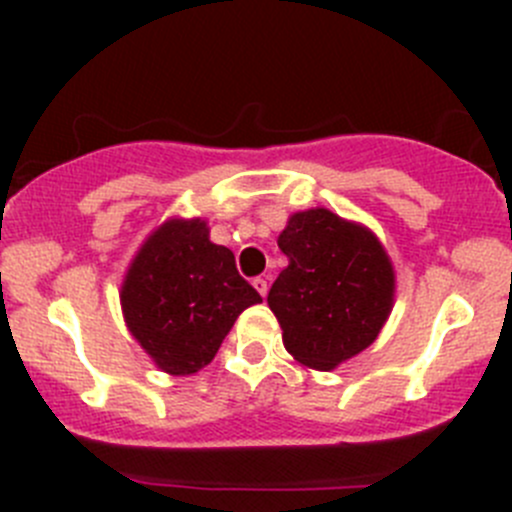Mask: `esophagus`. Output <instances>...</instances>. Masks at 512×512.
I'll return each mask as SVG.
<instances>
[{"label": "esophagus", "mask_w": 512, "mask_h": 512, "mask_svg": "<svg viewBox=\"0 0 512 512\" xmlns=\"http://www.w3.org/2000/svg\"><path fill=\"white\" fill-rule=\"evenodd\" d=\"M252 285H255V289L262 294V297H267V289H270V285H267L265 277H255V280H252Z\"/></svg>", "instance_id": "1"}]
</instances>
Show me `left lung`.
<instances>
[{
  "label": "left lung",
  "mask_w": 512,
  "mask_h": 512,
  "mask_svg": "<svg viewBox=\"0 0 512 512\" xmlns=\"http://www.w3.org/2000/svg\"><path fill=\"white\" fill-rule=\"evenodd\" d=\"M289 265L267 294L282 342L299 364L334 369L364 352L394 302V267L366 227L329 210L289 218L280 240Z\"/></svg>",
  "instance_id": "1"
}]
</instances>
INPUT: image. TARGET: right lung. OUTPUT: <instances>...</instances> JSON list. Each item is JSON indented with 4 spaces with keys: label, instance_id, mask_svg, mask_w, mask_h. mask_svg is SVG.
Segmentation results:
<instances>
[{
    "label": "right lung",
    "instance_id": "add662e5",
    "mask_svg": "<svg viewBox=\"0 0 512 512\" xmlns=\"http://www.w3.org/2000/svg\"><path fill=\"white\" fill-rule=\"evenodd\" d=\"M262 302L235 255L208 237L203 220H168L128 270L123 317L163 371L195 374L213 361L242 309Z\"/></svg>",
    "mask_w": 512,
    "mask_h": 512
}]
</instances>
